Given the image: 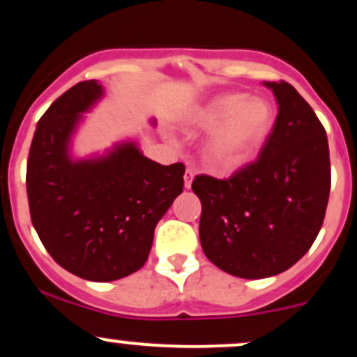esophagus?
Masks as SVG:
<instances>
[{
	"label": "esophagus",
	"instance_id": "34e87169",
	"mask_svg": "<svg viewBox=\"0 0 357 357\" xmlns=\"http://www.w3.org/2000/svg\"><path fill=\"white\" fill-rule=\"evenodd\" d=\"M192 179H195V171L186 169V173H184V188H186V190H190L191 188Z\"/></svg>",
	"mask_w": 357,
	"mask_h": 357
}]
</instances>
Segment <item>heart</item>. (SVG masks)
Returning <instances> with one entry per match:
<instances>
[{
    "instance_id": "heart-1",
    "label": "heart",
    "mask_w": 357,
    "mask_h": 357,
    "mask_svg": "<svg viewBox=\"0 0 357 357\" xmlns=\"http://www.w3.org/2000/svg\"><path fill=\"white\" fill-rule=\"evenodd\" d=\"M190 124L209 130L202 146L206 165L235 169L255 158L275 124V109L264 97L245 92H225L195 110Z\"/></svg>"
}]
</instances>
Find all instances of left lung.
I'll return each mask as SVG.
<instances>
[{
    "label": "left lung",
    "mask_w": 357,
    "mask_h": 357,
    "mask_svg": "<svg viewBox=\"0 0 357 357\" xmlns=\"http://www.w3.org/2000/svg\"><path fill=\"white\" fill-rule=\"evenodd\" d=\"M278 104L277 121L255 162L231 178L196 176L202 202L199 241L211 264L240 278L285 272L312 247L331 191L326 130L287 82H264Z\"/></svg>",
    "instance_id": "1"
}]
</instances>
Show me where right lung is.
Instances as JSON below:
<instances>
[{
  "label": "right lung",
  "instance_id": "obj_1",
  "mask_svg": "<svg viewBox=\"0 0 357 357\" xmlns=\"http://www.w3.org/2000/svg\"><path fill=\"white\" fill-rule=\"evenodd\" d=\"M104 96L99 82L89 80L53 102L36 124L26 167L30 215L43 247L60 267L90 282L142 268L155 225L184 186V165L146 158L137 139L87 158L73 154L84 114Z\"/></svg>",
  "mask_w": 357,
  "mask_h": 357
}]
</instances>
